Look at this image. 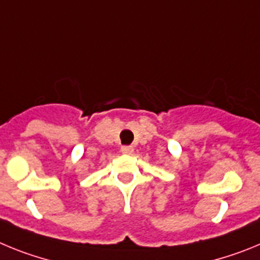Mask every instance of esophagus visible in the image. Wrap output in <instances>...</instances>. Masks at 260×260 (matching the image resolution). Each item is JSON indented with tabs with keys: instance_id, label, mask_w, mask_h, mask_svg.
<instances>
[{
	"instance_id": "esophagus-1",
	"label": "esophagus",
	"mask_w": 260,
	"mask_h": 260,
	"mask_svg": "<svg viewBox=\"0 0 260 260\" xmlns=\"http://www.w3.org/2000/svg\"><path fill=\"white\" fill-rule=\"evenodd\" d=\"M121 152L126 153V155H130V153L134 152V148L132 146H123L121 147Z\"/></svg>"
}]
</instances>
